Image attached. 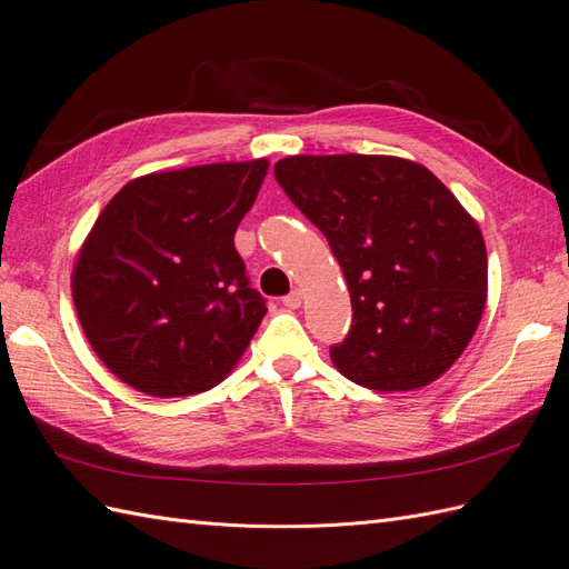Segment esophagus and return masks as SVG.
<instances>
[{"label": "esophagus", "instance_id": "obj_1", "mask_svg": "<svg viewBox=\"0 0 569 569\" xmlns=\"http://www.w3.org/2000/svg\"><path fill=\"white\" fill-rule=\"evenodd\" d=\"M301 301H303V295L299 289H295V291H289V295L282 299V303L287 306V308H299L301 306Z\"/></svg>", "mask_w": 569, "mask_h": 569}]
</instances>
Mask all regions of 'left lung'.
Listing matches in <instances>:
<instances>
[{
    "instance_id": "1",
    "label": "left lung",
    "mask_w": 569,
    "mask_h": 569,
    "mask_svg": "<svg viewBox=\"0 0 569 569\" xmlns=\"http://www.w3.org/2000/svg\"><path fill=\"white\" fill-rule=\"evenodd\" d=\"M272 170L351 291L335 366L377 391L418 389L449 370L487 303L485 237L449 187L420 163L366 153L287 157Z\"/></svg>"
}]
</instances>
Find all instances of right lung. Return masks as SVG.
I'll list each match as a JSON object with an SVG mask.
<instances>
[{
	"label": "right lung",
	"instance_id": "right-lung-1",
	"mask_svg": "<svg viewBox=\"0 0 569 569\" xmlns=\"http://www.w3.org/2000/svg\"><path fill=\"white\" fill-rule=\"evenodd\" d=\"M266 173V159L151 173L99 213L73 301L118 380L173 399L216 387L237 366L268 311L234 249Z\"/></svg>",
	"mask_w": 569,
	"mask_h": 569
}]
</instances>
